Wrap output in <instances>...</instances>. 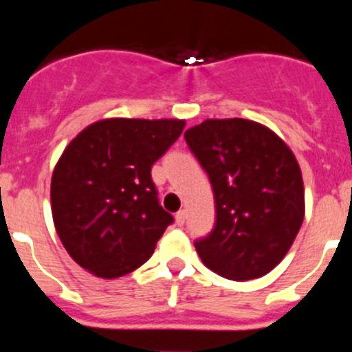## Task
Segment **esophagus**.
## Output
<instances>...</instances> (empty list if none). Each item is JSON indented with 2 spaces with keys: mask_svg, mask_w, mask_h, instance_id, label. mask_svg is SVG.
I'll list each match as a JSON object with an SVG mask.
<instances>
[{
  "mask_svg": "<svg viewBox=\"0 0 352 352\" xmlns=\"http://www.w3.org/2000/svg\"><path fill=\"white\" fill-rule=\"evenodd\" d=\"M186 210H179L178 213H176V223H178V226H183V223L186 222Z\"/></svg>",
  "mask_w": 352,
  "mask_h": 352,
  "instance_id": "1",
  "label": "esophagus"
}]
</instances>
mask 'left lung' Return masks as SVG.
I'll return each mask as SVG.
<instances>
[{
    "instance_id": "1",
    "label": "left lung",
    "mask_w": 352,
    "mask_h": 352,
    "mask_svg": "<svg viewBox=\"0 0 352 352\" xmlns=\"http://www.w3.org/2000/svg\"><path fill=\"white\" fill-rule=\"evenodd\" d=\"M185 141L210 176L217 223L195 241L211 272L250 280L285 257L305 217L296 157L268 126L243 118L206 120Z\"/></svg>"
}]
</instances>
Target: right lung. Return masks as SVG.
Wrapping results in <instances>:
<instances>
[{"instance_id":"1","label":"right lung","mask_w":352,"mask_h":352,"mask_svg":"<svg viewBox=\"0 0 352 352\" xmlns=\"http://www.w3.org/2000/svg\"><path fill=\"white\" fill-rule=\"evenodd\" d=\"M185 120L107 118L65 148L51 179L56 232L68 256L100 278L132 273L151 257L173 217L158 204L151 167Z\"/></svg>"}]
</instances>
